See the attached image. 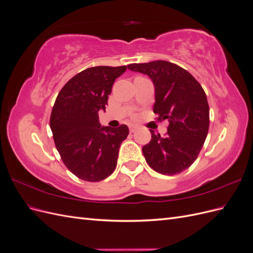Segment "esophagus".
<instances>
[{
	"label": "esophagus",
	"instance_id": "34e87169",
	"mask_svg": "<svg viewBox=\"0 0 253 253\" xmlns=\"http://www.w3.org/2000/svg\"><path fill=\"white\" fill-rule=\"evenodd\" d=\"M128 127H129V132H131V133H134L137 129V127L135 126H129Z\"/></svg>",
	"mask_w": 253,
	"mask_h": 253
}]
</instances>
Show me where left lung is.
Instances as JSON below:
<instances>
[{"mask_svg": "<svg viewBox=\"0 0 253 253\" xmlns=\"http://www.w3.org/2000/svg\"><path fill=\"white\" fill-rule=\"evenodd\" d=\"M127 68L149 76L155 87L153 111L159 121L169 120L164 137L151 131L152 139L142 148L145 160L160 174L187 170L200 154L209 129V104L202 85L185 68L164 60Z\"/></svg>", "mask_w": 253, "mask_h": 253, "instance_id": "obj_1", "label": "left lung"}]
</instances>
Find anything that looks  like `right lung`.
<instances>
[{"mask_svg":"<svg viewBox=\"0 0 253 253\" xmlns=\"http://www.w3.org/2000/svg\"><path fill=\"white\" fill-rule=\"evenodd\" d=\"M126 66H95L80 72L60 90L49 125L64 165L86 181H100L113 173L128 127L101 126L98 112L105 111L112 86Z\"/></svg>","mask_w":253,"mask_h":253,"instance_id":"right-lung-1","label":"right lung"}]
</instances>
